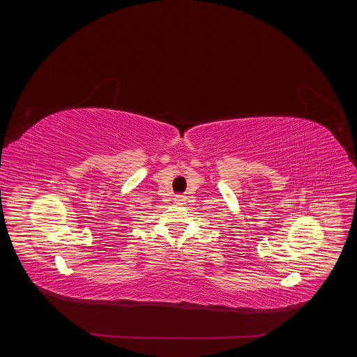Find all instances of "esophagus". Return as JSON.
Returning a JSON list of instances; mask_svg holds the SVG:
<instances>
[{"label": "esophagus", "mask_w": 357, "mask_h": 357, "mask_svg": "<svg viewBox=\"0 0 357 357\" xmlns=\"http://www.w3.org/2000/svg\"><path fill=\"white\" fill-rule=\"evenodd\" d=\"M175 202L178 203V205H183V203L186 202V197H185V196H182V195H179V196H176V197H175Z\"/></svg>", "instance_id": "34e87169"}]
</instances>
